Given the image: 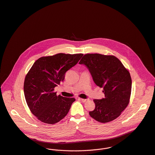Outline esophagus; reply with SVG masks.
Segmentation results:
<instances>
[{"instance_id": "34e87169", "label": "esophagus", "mask_w": 155, "mask_h": 155, "mask_svg": "<svg viewBox=\"0 0 155 155\" xmlns=\"http://www.w3.org/2000/svg\"><path fill=\"white\" fill-rule=\"evenodd\" d=\"M78 99H79V100H80V101H81L83 102H86V101H87V99H81V98H78Z\"/></svg>"}]
</instances>
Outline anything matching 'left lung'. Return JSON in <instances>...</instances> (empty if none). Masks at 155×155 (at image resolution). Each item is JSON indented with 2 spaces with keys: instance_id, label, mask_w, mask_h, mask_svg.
<instances>
[{
  "instance_id": "1",
  "label": "left lung",
  "mask_w": 155,
  "mask_h": 155,
  "mask_svg": "<svg viewBox=\"0 0 155 155\" xmlns=\"http://www.w3.org/2000/svg\"><path fill=\"white\" fill-rule=\"evenodd\" d=\"M90 72L94 83L103 87L104 98L93 100L95 109L91 117L100 122L115 120L128 106L132 81L129 71L114 56L86 54L80 60Z\"/></svg>"
}]
</instances>
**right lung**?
Segmentation results:
<instances>
[{
	"instance_id": "add662e5",
	"label": "right lung",
	"mask_w": 155,
	"mask_h": 155,
	"mask_svg": "<svg viewBox=\"0 0 155 155\" xmlns=\"http://www.w3.org/2000/svg\"><path fill=\"white\" fill-rule=\"evenodd\" d=\"M83 55L58 53L41 57L34 63L25 78L24 92L28 107L38 120L54 124L67 115L75 99L57 96L54 88Z\"/></svg>"
}]
</instances>
